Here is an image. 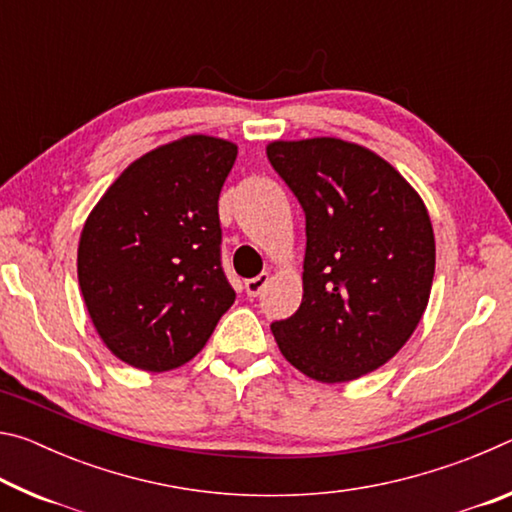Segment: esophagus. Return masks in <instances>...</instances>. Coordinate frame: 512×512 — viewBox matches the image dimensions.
<instances>
[{
	"label": "esophagus",
	"mask_w": 512,
	"mask_h": 512,
	"mask_svg": "<svg viewBox=\"0 0 512 512\" xmlns=\"http://www.w3.org/2000/svg\"><path fill=\"white\" fill-rule=\"evenodd\" d=\"M266 284H268V273H262V275L253 277V280H246L244 282V289H246V293H248L250 298H257L259 293L264 291Z\"/></svg>",
	"instance_id": "obj_1"
}]
</instances>
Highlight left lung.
<instances>
[{"mask_svg":"<svg viewBox=\"0 0 512 512\" xmlns=\"http://www.w3.org/2000/svg\"><path fill=\"white\" fill-rule=\"evenodd\" d=\"M266 155L305 212L296 314L271 323L277 348L316 381L384 366L427 309L436 241L422 198L359 144L334 137L273 142Z\"/></svg>","mask_w":512,"mask_h":512,"instance_id":"obj_1","label":"left lung"}]
</instances>
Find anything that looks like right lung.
<instances>
[{"label": "right lung", "instance_id": "right-lung-1", "mask_svg": "<svg viewBox=\"0 0 512 512\" xmlns=\"http://www.w3.org/2000/svg\"><path fill=\"white\" fill-rule=\"evenodd\" d=\"M237 146L189 135L142 155L83 225L79 284L103 343L162 372L194 359L237 293L221 264L219 194Z\"/></svg>", "mask_w": 512, "mask_h": 512}]
</instances>
